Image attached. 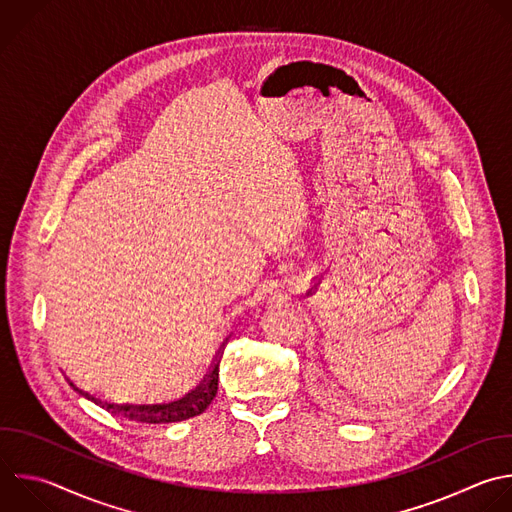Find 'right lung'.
<instances>
[{"instance_id": "1", "label": "right lung", "mask_w": 512, "mask_h": 512, "mask_svg": "<svg viewBox=\"0 0 512 512\" xmlns=\"http://www.w3.org/2000/svg\"><path fill=\"white\" fill-rule=\"evenodd\" d=\"M227 342V339H225ZM225 342L221 346V350L217 352V358L209 370V374L201 380V384L197 388H193L191 392H187L183 398L179 400H168V402H108L102 398H96L94 394L78 388L74 382H70V386L80 392L82 396H86L88 400L100 404L102 408H106L108 412H112L114 416L132 420V422H142V424H168V422H181V420H189L193 416L203 414L209 404L213 402V398L217 396L219 390V364H221V356L225 350Z\"/></svg>"}]
</instances>
